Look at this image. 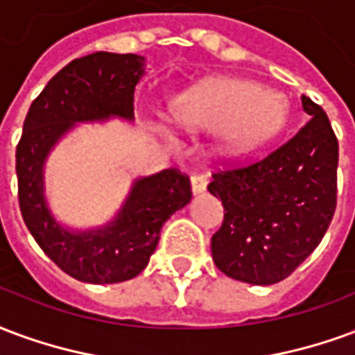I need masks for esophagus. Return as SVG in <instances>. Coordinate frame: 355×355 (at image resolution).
I'll return each mask as SVG.
<instances>
[{"label": "esophagus", "mask_w": 355, "mask_h": 355, "mask_svg": "<svg viewBox=\"0 0 355 355\" xmlns=\"http://www.w3.org/2000/svg\"><path fill=\"white\" fill-rule=\"evenodd\" d=\"M206 185H208V178L204 174H193L191 175V187H193V193L195 195H200V193H204L206 191Z\"/></svg>", "instance_id": "esophagus-1"}]
</instances>
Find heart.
Here are the masks:
<instances>
[{"label":"heart","mask_w":355,"mask_h":355,"mask_svg":"<svg viewBox=\"0 0 355 355\" xmlns=\"http://www.w3.org/2000/svg\"><path fill=\"white\" fill-rule=\"evenodd\" d=\"M284 103L259 85L219 79L178 100L175 121L187 128H221L231 149H250L266 139L284 121Z\"/></svg>","instance_id":"obj_1"}]
</instances>
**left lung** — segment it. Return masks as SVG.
<instances>
[{"label": "left lung", "mask_w": 355, "mask_h": 355, "mask_svg": "<svg viewBox=\"0 0 355 355\" xmlns=\"http://www.w3.org/2000/svg\"><path fill=\"white\" fill-rule=\"evenodd\" d=\"M310 119L282 146L242 166L214 172L223 223L211 257L229 278L270 286L284 280L322 242L337 208L338 139L325 111L301 96Z\"/></svg>", "instance_id": "1"}]
</instances>
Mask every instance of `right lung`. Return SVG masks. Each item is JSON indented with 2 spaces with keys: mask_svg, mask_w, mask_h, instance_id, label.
<instances>
[{
  "mask_svg": "<svg viewBox=\"0 0 355 355\" xmlns=\"http://www.w3.org/2000/svg\"><path fill=\"white\" fill-rule=\"evenodd\" d=\"M144 71L138 54L75 58L46 83L24 119L17 146L20 214L49 259L75 280L117 284L138 276L159 244L164 221L193 196L189 175L168 168L136 181L117 219L100 231H66L46 208L43 162L51 147L75 123L134 117V89Z\"/></svg>",
  "mask_w": 355,
  "mask_h": 355,
  "instance_id": "obj_1",
  "label": "right lung"
}]
</instances>
